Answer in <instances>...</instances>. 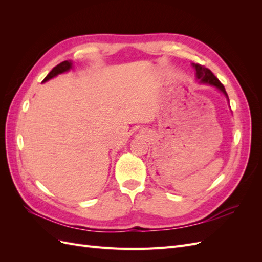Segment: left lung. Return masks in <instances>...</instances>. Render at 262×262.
<instances>
[{
  "instance_id": "obj_1",
  "label": "left lung",
  "mask_w": 262,
  "mask_h": 262,
  "mask_svg": "<svg viewBox=\"0 0 262 262\" xmlns=\"http://www.w3.org/2000/svg\"><path fill=\"white\" fill-rule=\"evenodd\" d=\"M194 70H195V78L196 81L199 82L200 84H208V85H211L213 87H215V89L221 92L222 94L224 95V96L226 97L228 104H229V99H228V96H227V93L225 91V87L223 86V84H222L216 76L214 75L211 71L208 69V68H204L200 64H195V63H192L191 64Z\"/></svg>"
}]
</instances>
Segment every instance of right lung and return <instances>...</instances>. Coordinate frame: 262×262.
I'll return each mask as SVG.
<instances>
[{
	"label": "right lung",
	"instance_id": "right-lung-1",
	"mask_svg": "<svg viewBox=\"0 0 262 262\" xmlns=\"http://www.w3.org/2000/svg\"><path fill=\"white\" fill-rule=\"evenodd\" d=\"M72 67H73V62L71 61V60L61 62L60 64H58L57 67H54V68L50 71V73L45 77V80H43L42 82L45 83V82H47V81L51 80V78H53V77H55V76H58L59 74L69 72V71H70L71 69H72Z\"/></svg>",
	"mask_w": 262,
	"mask_h": 262
}]
</instances>
